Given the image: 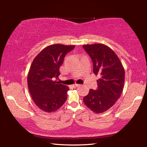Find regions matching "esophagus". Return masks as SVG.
Listing matches in <instances>:
<instances>
[{"label": "esophagus", "instance_id": "34e87169", "mask_svg": "<svg viewBox=\"0 0 147 147\" xmlns=\"http://www.w3.org/2000/svg\"><path fill=\"white\" fill-rule=\"evenodd\" d=\"M80 85H79V84H74V85H73V86L74 87V88H76V87H78Z\"/></svg>", "mask_w": 147, "mask_h": 147}]
</instances>
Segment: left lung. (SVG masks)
Segmentation results:
<instances>
[{
	"label": "left lung",
	"instance_id": "1",
	"mask_svg": "<svg viewBox=\"0 0 147 147\" xmlns=\"http://www.w3.org/2000/svg\"><path fill=\"white\" fill-rule=\"evenodd\" d=\"M83 47L92 59L93 73L100 76L97 89L90 90L83 102L95 113H103L121 96L125 80L124 69L117 55L108 46L95 43L83 45Z\"/></svg>",
	"mask_w": 147,
	"mask_h": 147
}]
</instances>
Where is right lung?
Instances as JSON below:
<instances>
[{
    "mask_svg": "<svg viewBox=\"0 0 147 147\" xmlns=\"http://www.w3.org/2000/svg\"><path fill=\"white\" fill-rule=\"evenodd\" d=\"M74 47L75 45H49L33 59L28 74V85L33 100L42 111L54 112L66 100L69 88L59 84L57 79L65 55Z\"/></svg>",
    "mask_w": 147,
    "mask_h": 147,
    "instance_id": "1",
    "label": "right lung"
}]
</instances>
